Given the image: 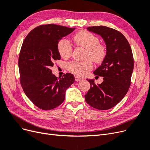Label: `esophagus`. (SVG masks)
I'll return each mask as SVG.
<instances>
[{
    "label": "esophagus",
    "mask_w": 150,
    "mask_h": 150,
    "mask_svg": "<svg viewBox=\"0 0 150 150\" xmlns=\"http://www.w3.org/2000/svg\"><path fill=\"white\" fill-rule=\"evenodd\" d=\"M82 79H83L82 78H79V77H76V78H75V81H77V82H78V81H81Z\"/></svg>",
    "instance_id": "obj_1"
}]
</instances>
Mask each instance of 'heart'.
I'll use <instances>...</instances> for the list:
<instances>
[{"mask_svg": "<svg viewBox=\"0 0 150 150\" xmlns=\"http://www.w3.org/2000/svg\"><path fill=\"white\" fill-rule=\"evenodd\" d=\"M73 40L77 46L87 50L86 58L90 59L96 63L101 62L106 55V48L99 43V38L86 30H81L76 34ZM57 50L63 58H69L72 52L71 44L66 39H61L57 44ZM68 70L77 76L83 77L87 74L88 71L93 68L91 60L86 61H73L67 64Z\"/></svg>", "mask_w": 150, "mask_h": 150, "instance_id": "obj_1", "label": "heart"}]
</instances>
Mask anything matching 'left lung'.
<instances>
[{
	"mask_svg": "<svg viewBox=\"0 0 150 150\" xmlns=\"http://www.w3.org/2000/svg\"><path fill=\"white\" fill-rule=\"evenodd\" d=\"M87 29L103 39L106 55L101 65L93 72L103 77V83L96 84L94 79H87L91 88L85 100L97 110H107L119 103L128 91L134 67L133 53L128 41L120 32L102 25Z\"/></svg>",
	"mask_w": 150,
	"mask_h": 150,
	"instance_id": "8db88e82",
	"label": "left lung"
}]
</instances>
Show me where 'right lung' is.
<instances>
[{
  "label": "right lung",
  "mask_w": 150,
  "mask_h": 150,
  "mask_svg": "<svg viewBox=\"0 0 150 150\" xmlns=\"http://www.w3.org/2000/svg\"><path fill=\"white\" fill-rule=\"evenodd\" d=\"M75 28L47 24L31 30L25 38L19 57L20 81L26 96L42 110H50L64 102L66 89L75 81L66 73L57 78L50 67L61 59L59 41Z\"/></svg>",
  "instance_id": "add662e5"
}]
</instances>
